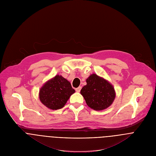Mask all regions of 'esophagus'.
Returning a JSON list of instances; mask_svg holds the SVG:
<instances>
[{
  "label": "esophagus",
  "instance_id": "obj_1",
  "mask_svg": "<svg viewBox=\"0 0 156 156\" xmlns=\"http://www.w3.org/2000/svg\"><path fill=\"white\" fill-rule=\"evenodd\" d=\"M81 87H79L76 88L75 89V90H76V91H77V92H80V91H81Z\"/></svg>",
  "mask_w": 156,
  "mask_h": 156
}]
</instances>
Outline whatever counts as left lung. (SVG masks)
<instances>
[{"label": "left lung", "mask_w": 156, "mask_h": 156, "mask_svg": "<svg viewBox=\"0 0 156 156\" xmlns=\"http://www.w3.org/2000/svg\"><path fill=\"white\" fill-rule=\"evenodd\" d=\"M87 104L95 110H102L112 105L115 97V93L110 83L92 74L87 79V85L81 90Z\"/></svg>", "instance_id": "8db88e82"}]
</instances>
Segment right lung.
<instances>
[{"label": "right lung", "instance_id": "add662e5", "mask_svg": "<svg viewBox=\"0 0 156 156\" xmlns=\"http://www.w3.org/2000/svg\"><path fill=\"white\" fill-rule=\"evenodd\" d=\"M75 92L70 83L63 76L56 75L48 81L39 90V99L51 110L63 108L70 96Z\"/></svg>", "mask_w": 156, "mask_h": 156}]
</instances>
